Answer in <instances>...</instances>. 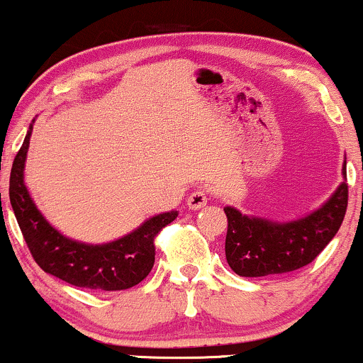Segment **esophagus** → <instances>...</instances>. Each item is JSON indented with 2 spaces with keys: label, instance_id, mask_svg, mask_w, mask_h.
<instances>
[{
  "label": "esophagus",
  "instance_id": "obj_1",
  "mask_svg": "<svg viewBox=\"0 0 363 363\" xmlns=\"http://www.w3.org/2000/svg\"><path fill=\"white\" fill-rule=\"evenodd\" d=\"M208 203V196L205 191H194V193H191L187 196V206H189V210H201V208H205Z\"/></svg>",
  "mask_w": 363,
  "mask_h": 363
}]
</instances>
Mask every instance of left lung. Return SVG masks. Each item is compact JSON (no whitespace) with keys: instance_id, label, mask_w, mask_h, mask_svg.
I'll return each instance as SVG.
<instances>
[{"instance_id":"left-lung-1","label":"left lung","mask_w":363,"mask_h":363,"mask_svg":"<svg viewBox=\"0 0 363 363\" xmlns=\"http://www.w3.org/2000/svg\"><path fill=\"white\" fill-rule=\"evenodd\" d=\"M343 182L318 210L297 220L262 218L244 215L234 206H225L228 230L225 257L239 277L256 278L295 272L318 257L338 234L347 213V160L341 169Z\"/></svg>"}]
</instances>
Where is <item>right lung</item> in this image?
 I'll list each match as a JSON object with an SVG mask.
<instances>
[{
	"label": "right lung",
	"mask_w": 363,
	"mask_h": 363,
	"mask_svg": "<svg viewBox=\"0 0 363 363\" xmlns=\"http://www.w3.org/2000/svg\"><path fill=\"white\" fill-rule=\"evenodd\" d=\"M34 121L11 167L10 203L35 262L45 273L80 289L116 291L138 285L155 262L153 239L176 220L179 211L152 216L133 232L106 244H86L62 235L40 213L23 181Z\"/></svg>",
	"instance_id": "add662e5"
}]
</instances>
